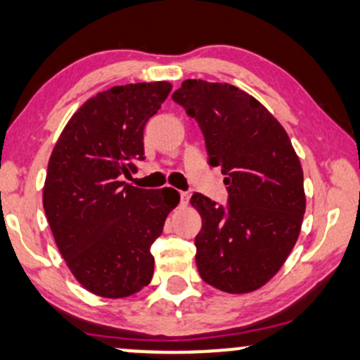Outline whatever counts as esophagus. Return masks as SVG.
I'll return each mask as SVG.
<instances>
[{
  "label": "esophagus",
  "mask_w": 360,
  "mask_h": 360,
  "mask_svg": "<svg viewBox=\"0 0 360 360\" xmlns=\"http://www.w3.org/2000/svg\"><path fill=\"white\" fill-rule=\"evenodd\" d=\"M179 195H181V204H183V206H188V202H189V193H181Z\"/></svg>",
  "instance_id": "esophagus-1"
}]
</instances>
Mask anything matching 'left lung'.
Wrapping results in <instances>:
<instances>
[{
    "label": "left lung",
    "instance_id": "obj_1",
    "mask_svg": "<svg viewBox=\"0 0 360 360\" xmlns=\"http://www.w3.org/2000/svg\"><path fill=\"white\" fill-rule=\"evenodd\" d=\"M172 101L198 121L209 165L227 184L226 206L191 198L202 219L194 239L199 276L224 292H251L276 276L301 233V161L279 121L236 86L186 79Z\"/></svg>",
    "mask_w": 360,
    "mask_h": 360
}]
</instances>
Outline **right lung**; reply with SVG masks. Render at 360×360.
<instances>
[{"mask_svg": "<svg viewBox=\"0 0 360 360\" xmlns=\"http://www.w3.org/2000/svg\"><path fill=\"white\" fill-rule=\"evenodd\" d=\"M171 88L158 81L98 93L68 121L49 158L43 206L54 240L72 276L101 297H127L151 282V245L179 202L171 188L122 181L144 161V126Z\"/></svg>", "mask_w": 360, "mask_h": 360, "instance_id": "right-lung-1", "label": "right lung"}]
</instances>
